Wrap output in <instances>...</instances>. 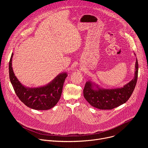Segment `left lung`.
<instances>
[{"label":"left lung","mask_w":148,"mask_h":148,"mask_svg":"<svg viewBox=\"0 0 148 148\" xmlns=\"http://www.w3.org/2000/svg\"><path fill=\"white\" fill-rule=\"evenodd\" d=\"M138 62L136 59L134 78L123 87L106 89L91 81L86 83L84 97L91 106L100 110H112L125 103L131 96L138 79Z\"/></svg>","instance_id":"obj_1"}]
</instances>
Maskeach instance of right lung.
Wrapping results in <instances>:
<instances>
[{
    "instance_id": "obj_1",
    "label": "right lung",
    "mask_w": 148,
    "mask_h": 148,
    "mask_svg": "<svg viewBox=\"0 0 148 148\" xmlns=\"http://www.w3.org/2000/svg\"><path fill=\"white\" fill-rule=\"evenodd\" d=\"M12 54L9 65V78L16 94L27 107L36 110H47L54 107L58 102L62 93L63 85L67 74H59L47 85L36 87H27L15 76L12 69Z\"/></svg>"
}]
</instances>
